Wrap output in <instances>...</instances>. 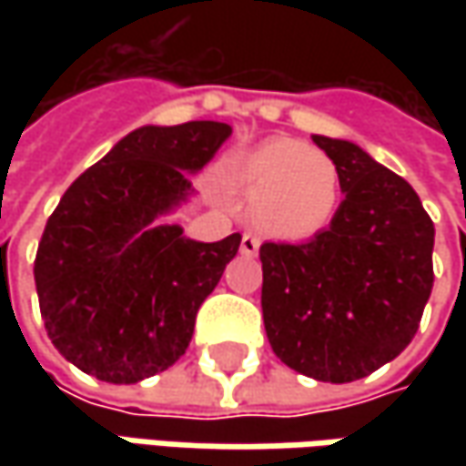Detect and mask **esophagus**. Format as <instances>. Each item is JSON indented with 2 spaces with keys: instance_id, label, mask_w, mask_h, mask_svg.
<instances>
[{
  "instance_id": "34e87169",
  "label": "esophagus",
  "mask_w": 466,
  "mask_h": 466,
  "mask_svg": "<svg viewBox=\"0 0 466 466\" xmlns=\"http://www.w3.org/2000/svg\"><path fill=\"white\" fill-rule=\"evenodd\" d=\"M257 251H259V238H257V236H251V233H243V238H241L243 257H257Z\"/></svg>"
}]
</instances>
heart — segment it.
Returning a JSON list of instances; mask_svg holds the SVG:
<instances>
[{"instance_id":"b5f03b06","label":"heart","mask_w":466,"mask_h":466,"mask_svg":"<svg viewBox=\"0 0 466 466\" xmlns=\"http://www.w3.org/2000/svg\"><path fill=\"white\" fill-rule=\"evenodd\" d=\"M254 223L285 241L327 230L342 199V176L329 155L296 139H269L236 168Z\"/></svg>"}]
</instances>
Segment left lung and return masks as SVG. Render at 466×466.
Returning <instances> with one entry per match:
<instances>
[{"label":"left lung","mask_w":466,"mask_h":466,"mask_svg":"<svg viewBox=\"0 0 466 466\" xmlns=\"http://www.w3.org/2000/svg\"><path fill=\"white\" fill-rule=\"evenodd\" d=\"M342 176V205L306 243H261V313L279 360L348 384L394 360L433 290L436 228L415 188L358 145L313 135Z\"/></svg>","instance_id":"1"}]
</instances>
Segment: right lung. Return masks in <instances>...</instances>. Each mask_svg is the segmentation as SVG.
Here are the masks:
<instances>
[{"label": "right lung", "mask_w": 466, "mask_h": 466, "mask_svg": "<svg viewBox=\"0 0 466 466\" xmlns=\"http://www.w3.org/2000/svg\"><path fill=\"white\" fill-rule=\"evenodd\" d=\"M220 121L139 127L82 173L51 212L35 254L48 339L108 384H137L187 352L197 311L241 233L199 243L160 225L230 137Z\"/></svg>", "instance_id": "right-lung-1"}]
</instances>
